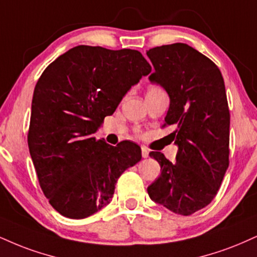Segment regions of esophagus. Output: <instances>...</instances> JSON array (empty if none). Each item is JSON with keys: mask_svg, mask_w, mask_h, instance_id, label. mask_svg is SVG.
<instances>
[{"mask_svg": "<svg viewBox=\"0 0 257 257\" xmlns=\"http://www.w3.org/2000/svg\"><path fill=\"white\" fill-rule=\"evenodd\" d=\"M141 154H142V158H148V154H150V151H148L147 147H141Z\"/></svg>", "mask_w": 257, "mask_h": 257, "instance_id": "34e87169", "label": "esophagus"}]
</instances>
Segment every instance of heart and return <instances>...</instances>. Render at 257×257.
<instances>
[{"instance_id":"heart-1","label":"heart","mask_w":257,"mask_h":257,"mask_svg":"<svg viewBox=\"0 0 257 257\" xmlns=\"http://www.w3.org/2000/svg\"><path fill=\"white\" fill-rule=\"evenodd\" d=\"M153 89H159V87H156V86H152V87L148 88V91H153Z\"/></svg>"}]
</instances>
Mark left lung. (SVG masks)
<instances>
[{
    "label": "left lung",
    "mask_w": 257,
    "mask_h": 257,
    "mask_svg": "<svg viewBox=\"0 0 257 257\" xmlns=\"http://www.w3.org/2000/svg\"><path fill=\"white\" fill-rule=\"evenodd\" d=\"M147 56L158 83L170 97L165 124L174 125L176 162L151 152L162 174L147 193L154 202L181 215H190L212 202L228 168L230 111L225 83L213 61L188 44L150 49Z\"/></svg>",
    "instance_id": "left-lung-1"
}]
</instances>
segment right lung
I'll list each match as a JSON object with an SVG mask.
<instances>
[{"label": "right lung", "instance_id": "obj_1", "mask_svg": "<svg viewBox=\"0 0 257 257\" xmlns=\"http://www.w3.org/2000/svg\"><path fill=\"white\" fill-rule=\"evenodd\" d=\"M151 70L138 50L79 45L40 75L27 142L40 188L63 217L87 218L109 205L119 176L141 160L134 142L113 147L94 133Z\"/></svg>", "mask_w": 257, "mask_h": 257}]
</instances>
